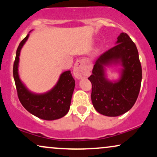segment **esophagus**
I'll list each match as a JSON object with an SVG mask.
<instances>
[{
	"mask_svg": "<svg viewBox=\"0 0 157 157\" xmlns=\"http://www.w3.org/2000/svg\"><path fill=\"white\" fill-rule=\"evenodd\" d=\"M74 75L78 80L89 76V69L84 60H78L75 63L73 71Z\"/></svg>",
	"mask_w": 157,
	"mask_h": 157,
	"instance_id": "esophagus-1",
	"label": "esophagus"
}]
</instances>
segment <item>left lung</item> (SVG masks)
Segmentation results:
<instances>
[{
  "instance_id": "left-lung-1",
  "label": "left lung",
  "mask_w": 157,
  "mask_h": 157,
  "mask_svg": "<svg viewBox=\"0 0 157 157\" xmlns=\"http://www.w3.org/2000/svg\"><path fill=\"white\" fill-rule=\"evenodd\" d=\"M112 64L122 67L117 81L106 77L105 66ZM89 80L92 85L91 101L97 112L117 117L133 107L141 86L142 67L136 45L127 34H120L116 46L98 57Z\"/></svg>"
}]
</instances>
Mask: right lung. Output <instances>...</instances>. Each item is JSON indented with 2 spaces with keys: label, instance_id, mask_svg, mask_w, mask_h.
<instances>
[{
  "label": "right lung",
  "instance_id": "right-lung-1",
  "mask_svg": "<svg viewBox=\"0 0 157 157\" xmlns=\"http://www.w3.org/2000/svg\"><path fill=\"white\" fill-rule=\"evenodd\" d=\"M29 37V34L20 43L14 62L13 76L17 96L22 105L32 114L45 120H57L69 111L75 81L71 71H66L61 74L57 84L47 92L35 94L27 89L20 79L18 66L21 50Z\"/></svg>",
  "mask_w": 157,
  "mask_h": 157
}]
</instances>
